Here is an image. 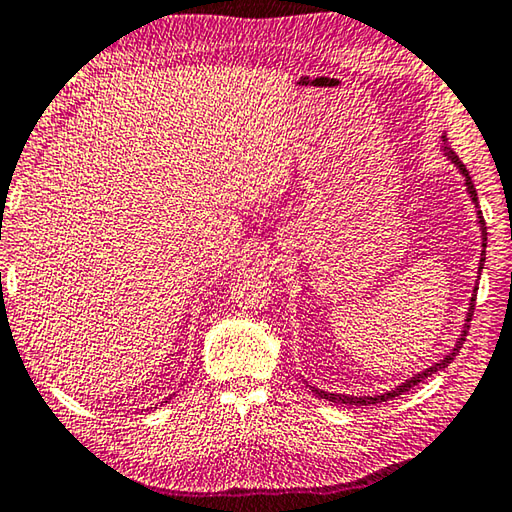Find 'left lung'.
Instances as JSON below:
<instances>
[{"label":"left lung","instance_id":"1","mask_svg":"<svg viewBox=\"0 0 512 512\" xmlns=\"http://www.w3.org/2000/svg\"><path fill=\"white\" fill-rule=\"evenodd\" d=\"M443 142H445V151H447V155L449 158H452V162L456 164L458 169H461V173L465 176V185H467V192H470V196H472V201H474V205L479 207V196H476V187H474V183H472V178H470V173H467V169H465V164L461 162V158H458V155L452 151V146H447V137H443ZM479 223H481V235H483V248H485V244H488V230H485V221H483V216H481V210H479ZM483 255H485V250H483ZM481 255V264H479V271L483 268V262H485V257ZM474 302H476V289H474V296H472V302H470V314H467V323H465V329H463V334H461V339H458V343H456V348L447 354V357L440 361V363H436V366H431V368H427V370H422L420 375H415V377H411L409 381H404V384L400 386V388H395V391H388V393H381V395H375V397H350V395H334V393H327V391H316V395L320 397V400H327V402H336V404H354V406H370V404H379V402H386V400H393V397H397V395H402V393H406L409 391L411 386H415V384H420V381L424 379V377H429V375H433V372H438V370H443V368H447L449 363H452V359L456 357L458 354V350L463 348V341H465V336H467V329H470V320H472V316H474Z\"/></svg>","mask_w":512,"mask_h":512}]
</instances>
